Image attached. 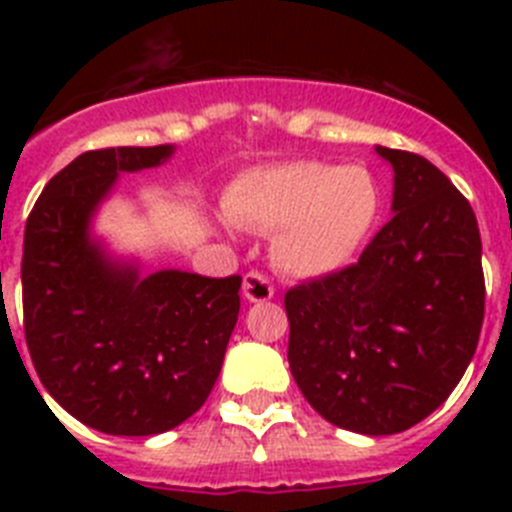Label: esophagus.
Masks as SVG:
<instances>
[{
    "mask_svg": "<svg viewBox=\"0 0 512 512\" xmlns=\"http://www.w3.org/2000/svg\"><path fill=\"white\" fill-rule=\"evenodd\" d=\"M243 297H246L248 302H266L274 297V287H271V282L264 274L251 271V274L243 277Z\"/></svg>",
    "mask_w": 512,
    "mask_h": 512,
    "instance_id": "obj_1",
    "label": "esophagus"
}]
</instances>
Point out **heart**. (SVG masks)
Wrapping results in <instances>:
<instances>
[{
  "label": "heart",
  "instance_id": "obj_1",
  "mask_svg": "<svg viewBox=\"0 0 512 512\" xmlns=\"http://www.w3.org/2000/svg\"><path fill=\"white\" fill-rule=\"evenodd\" d=\"M225 215L253 233H271L269 259L295 279L348 269L377 235L384 189L361 164L289 161L243 171L223 197Z\"/></svg>",
  "mask_w": 512,
  "mask_h": 512
}]
</instances>
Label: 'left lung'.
I'll return each instance as SVG.
<instances>
[{
	"mask_svg": "<svg viewBox=\"0 0 512 512\" xmlns=\"http://www.w3.org/2000/svg\"><path fill=\"white\" fill-rule=\"evenodd\" d=\"M392 166V220L359 264L289 289L287 359L328 423L392 436L441 408L485 318L472 205L423 156L374 146Z\"/></svg>",
	"mask_w": 512,
	"mask_h": 512,
	"instance_id": "1",
	"label": "left lung"
}]
</instances>
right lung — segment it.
<instances>
[{"label": "right lung", "instance_id": "1", "mask_svg": "<svg viewBox=\"0 0 512 512\" xmlns=\"http://www.w3.org/2000/svg\"><path fill=\"white\" fill-rule=\"evenodd\" d=\"M174 151L81 153L45 184L25 225L22 307L35 372L66 413L110 436H156L197 413L241 310L238 274H146L138 256L94 233L120 176L164 166Z\"/></svg>", "mask_w": 512, "mask_h": 512}]
</instances>
